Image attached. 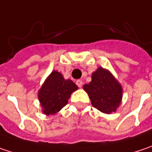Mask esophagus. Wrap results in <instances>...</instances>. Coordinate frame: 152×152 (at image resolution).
Listing matches in <instances>:
<instances>
[{
	"mask_svg": "<svg viewBox=\"0 0 152 152\" xmlns=\"http://www.w3.org/2000/svg\"><path fill=\"white\" fill-rule=\"evenodd\" d=\"M76 85H77L79 88H82V86H83V81H82V80H78V81H76Z\"/></svg>",
	"mask_w": 152,
	"mask_h": 152,
	"instance_id": "1",
	"label": "esophagus"
}]
</instances>
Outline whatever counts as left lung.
<instances>
[{"mask_svg":"<svg viewBox=\"0 0 152 152\" xmlns=\"http://www.w3.org/2000/svg\"><path fill=\"white\" fill-rule=\"evenodd\" d=\"M92 80L83 85L92 106L102 113L110 114L120 107L123 88L114 76L107 69L99 67L92 73Z\"/></svg>","mask_w":152,"mask_h":152,"instance_id":"8db88e82","label":"left lung"}]
</instances>
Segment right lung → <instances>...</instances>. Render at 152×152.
I'll return each mask as SVG.
<instances>
[{
	"instance_id": "1",
	"label": "right lung",
	"mask_w": 152,
	"mask_h": 152,
	"mask_svg": "<svg viewBox=\"0 0 152 152\" xmlns=\"http://www.w3.org/2000/svg\"><path fill=\"white\" fill-rule=\"evenodd\" d=\"M78 89L70 79H64L57 70H53L38 92V98L42 107V113L45 115L58 113L65 105L71 94Z\"/></svg>"
}]
</instances>
